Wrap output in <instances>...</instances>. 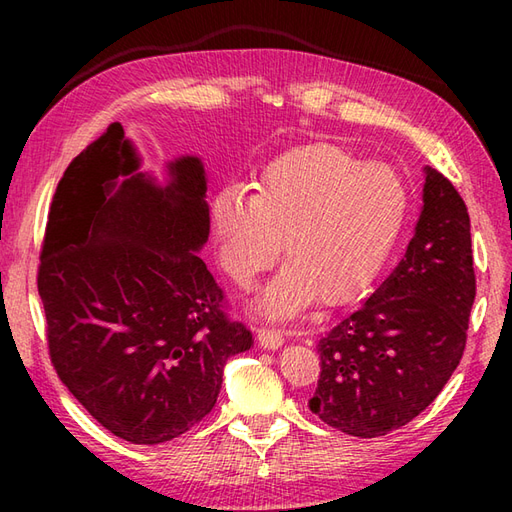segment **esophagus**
Returning a JSON list of instances; mask_svg holds the SVG:
<instances>
[{
    "label": "esophagus",
    "mask_w": 512,
    "mask_h": 512,
    "mask_svg": "<svg viewBox=\"0 0 512 512\" xmlns=\"http://www.w3.org/2000/svg\"><path fill=\"white\" fill-rule=\"evenodd\" d=\"M258 344L267 350H275L284 344V337L280 331L273 329H258Z\"/></svg>",
    "instance_id": "34e87169"
}]
</instances>
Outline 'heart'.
Instances as JSON below:
<instances>
[{"label": "heart", "instance_id": "obj_1", "mask_svg": "<svg viewBox=\"0 0 512 512\" xmlns=\"http://www.w3.org/2000/svg\"><path fill=\"white\" fill-rule=\"evenodd\" d=\"M209 218L220 262L239 288H252L280 254L286 267L262 292L260 309L292 316L316 297L352 301L374 282L406 218V188L389 166L320 143L267 166L256 192L226 185Z\"/></svg>", "mask_w": 512, "mask_h": 512}]
</instances>
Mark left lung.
<instances>
[{"label":"left lung","instance_id":"8db88e82","mask_svg":"<svg viewBox=\"0 0 512 512\" xmlns=\"http://www.w3.org/2000/svg\"><path fill=\"white\" fill-rule=\"evenodd\" d=\"M474 297L466 203L451 181L425 166L423 209L406 256L320 337L322 371L309 410L356 438L410 423L457 369Z\"/></svg>","mask_w":512,"mask_h":512}]
</instances>
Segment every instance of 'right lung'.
Here are the masks:
<instances>
[{
	"label": "right lung",
	"instance_id": "right-lung-1",
	"mask_svg": "<svg viewBox=\"0 0 512 512\" xmlns=\"http://www.w3.org/2000/svg\"><path fill=\"white\" fill-rule=\"evenodd\" d=\"M113 123L61 177L40 252L51 363L117 438L160 444L213 410L230 356L254 339L224 314L196 254L209 239L207 173L168 162V183Z\"/></svg>",
	"mask_w": 512,
	"mask_h": 512
}]
</instances>
